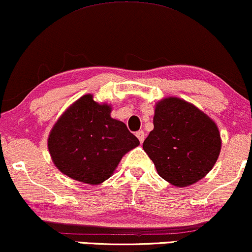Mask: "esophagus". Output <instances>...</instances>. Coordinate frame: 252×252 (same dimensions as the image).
<instances>
[{
    "mask_svg": "<svg viewBox=\"0 0 252 252\" xmlns=\"http://www.w3.org/2000/svg\"><path fill=\"white\" fill-rule=\"evenodd\" d=\"M135 135H137V138L139 139V141H140V143H143V141L145 140V133H144V131H138L137 133H135Z\"/></svg>",
    "mask_w": 252,
    "mask_h": 252,
    "instance_id": "1",
    "label": "esophagus"
}]
</instances>
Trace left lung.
<instances>
[{"label": "left lung", "mask_w": 252, "mask_h": 252, "mask_svg": "<svg viewBox=\"0 0 252 252\" xmlns=\"http://www.w3.org/2000/svg\"><path fill=\"white\" fill-rule=\"evenodd\" d=\"M153 125L143 149L162 179L184 188L211 171L221 139L215 121L204 112L179 97H165L157 102Z\"/></svg>", "instance_id": "8db88e82"}]
</instances>
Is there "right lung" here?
I'll use <instances>...</instances> for the list:
<instances>
[{"label": "right lung", "mask_w": 252, "mask_h": 252, "mask_svg": "<svg viewBox=\"0 0 252 252\" xmlns=\"http://www.w3.org/2000/svg\"><path fill=\"white\" fill-rule=\"evenodd\" d=\"M111 111L107 103L86 94L59 118L49 133L48 150L62 173L85 184H101L124 155L138 146V138Z\"/></svg>", "instance_id": "right-lung-1"}]
</instances>
